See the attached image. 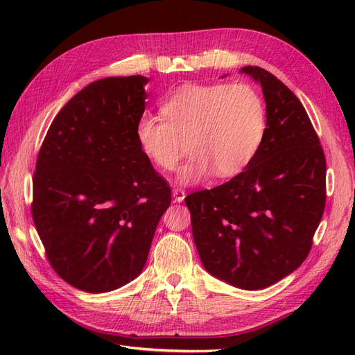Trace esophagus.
<instances>
[{
	"label": "esophagus",
	"mask_w": 355,
	"mask_h": 355,
	"mask_svg": "<svg viewBox=\"0 0 355 355\" xmlns=\"http://www.w3.org/2000/svg\"><path fill=\"white\" fill-rule=\"evenodd\" d=\"M184 197H186V192L183 189H178L177 187V189L172 191V198L175 202H182L184 200Z\"/></svg>",
	"instance_id": "1"
}]
</instances>
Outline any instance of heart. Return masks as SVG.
Segmentation results:
<instances>
[{
	"label": "heart",
	"instance_id": "obj_1",
	"mask_svg": "<svg viewBox=\"0 0 355 355\" xmlns=\"http://www.w3.org/2000/svg\"><path fill=\"white\" fill-rule=\"evenodd\" d=\"M163 116L143 114L135 137L150 162L175 168L187 141L189 158L177 182L198 184L212 173L232 178L258 154L267 132V110L254 87L239 84H187L162 107Z\"/></svg>",
	"mask_w": 355,
	"mask_h": 355
}]
</instances>
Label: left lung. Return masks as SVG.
I'll list each match as a JSON object with an SVG mask.
<instances>
[{
  "mask_svg": "<svg viewBox=\"0 0 355 355\" xmlns=\"http://www.w3.org/2000/svg\"><path fill=\"white\" fill-rule=\"evenodd\" d=\"M267 132L253 162L230 182L187 195L192 235L210 275L262 290L293 273L311 250L327 201V162L304 105L259 67Z\"/></svg>",
  "mask_w": 355,
  "mask_h": 355,
  "instance_id": "obj_1",
  "label": "left lung"
}]
</instances>
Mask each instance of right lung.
<instances>
[{"label":"right lung","mask_w":355,"mask_h":355,"mask_svg":"<svg viewBox=\"0 0 355 355\" xmlns=\"http://www.w3.org/2000/svg\"><path fill=\"white\" fill-rule=\"evenodd\" d=\"M145 76L105 78L64 105L42 141L32 215L53 270L87 293H107L145 267L171 187L143 153L135 126Z\"/></svg>","instance_id":"add662e5"}]
</instances>
